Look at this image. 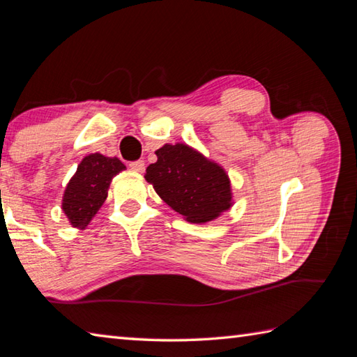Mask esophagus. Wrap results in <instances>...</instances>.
Here are the masks:
<instances>
[{"label":"esophagus","instance_id":"34e87169","mask_svg":"<svg viewBox=\"0 0 357 357\" xmlns=\"http://www.w3.org/2000/svg\"><path fill=\"white\" fill-rule=\"evenodd\" d=\"M128 167H130L132 170H135V172H139V173H142L144 170H146V164H144V161H133V162H130L128 164Z\"/></svg>","mask_w":357,"mask_h":357}]
</instances>
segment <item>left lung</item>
I'll return each instance as SVG.
<instances>
[{
    "label": "left lung",
    "mask_w": 357,
    "mask_h": 357,
    "mask_svg": "<svg viewBox=\"0 0 357 357\" xmlns=\"http://www.w3.org/2000/svg\"><path fill=\"white\" fill-rule=\"evenodd\" d=\"M156 156L146 170L147 183L188 222H208L231 207L230 179L222 167L185 144H165Z\"/></svg>",
    "instance_id": "8db88e82"
}]
</instances>
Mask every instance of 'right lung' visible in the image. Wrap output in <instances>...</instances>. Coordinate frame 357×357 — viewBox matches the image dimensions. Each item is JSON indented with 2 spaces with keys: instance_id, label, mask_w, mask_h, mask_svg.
<instances>
[{
  "instance_id": "1",
  "label": "right lung",
  "mask_w": 357,
  "mask_h": 357,
  "mask_svg": "<svg viewBox=\"0 0 357 357\" xmlns=\"http://www.w3.org/2000/svg\"><path fill=\"white\" fill-rule=\"evenodd\" d=\"M124 169L118 158L93 153L82 159L63 198V210L73 227L84 229L90 222L107 198L113 176Z\"/></svg>"
}]
</instances>
